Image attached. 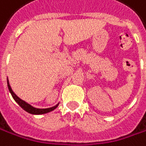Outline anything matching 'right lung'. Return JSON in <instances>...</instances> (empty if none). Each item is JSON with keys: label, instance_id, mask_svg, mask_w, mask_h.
Returning a JSON list of instances; mask_svg holds the SVG:
<instances>
[{"label": "right lung", "instance_id": "1", "mask_svg": "<svg viewBox=\"0 0 146 146\" xmlns=\"http://www.w3.org/2000/svg\"><path fill=\"white\" fill-rule=\"evenodd\" d=\"M8 88H9V90L10 94H12L14 100L19 104V106H20L22 109H23L25 111H27L28 113H30V114H32V115H42V114H45V113H48V112H51V111L54 110L58 107V104H57L56 106H54V107L49 108V109H36V108H34V107H32L31 105H30L29 103H27L26 102H24L22 99H20L17 96V95H16L13 92V90H12V88H11V87L9 85V80H8Z\"/></svg>", "mask_w": 146, "mask_h": 146}]
</instances>
